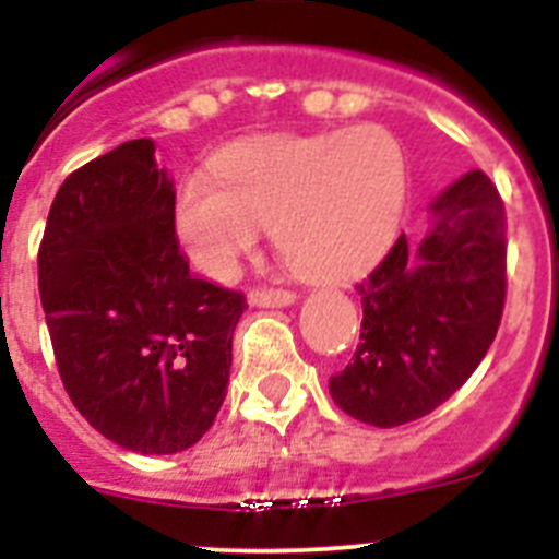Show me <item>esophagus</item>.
<instances>
[{
	"instance_id": "esophagus-1",
	"label": "esophagus",
	"mask_w": 559,
	"mask_h": 559,
	"mask_svg": "<svg viewBox=\"0 0 559 559\" xmlns=\"http://www.w3.org/2000/svg\"><path fill=\"white\" fill-rule=\"evenodd\" d=\"M296 302V294L288 288H251L249 290V305L254 308H285V305H294Z\"/></svg>"
}]
</instances>
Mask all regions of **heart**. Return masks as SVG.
Listing matches in <instances>:
<instances>
[{
	"label": "heart",
	"mask_w": 559,
	"mask_h": 559,
	"mask_svg": "<svg viewBox=\"0 0 559 559\" xmlns=\"http://www.w3.org/2000/svg\"><path fill=\"white\" fill-rule=\"evenodd\" d=\"M212 170L185 176L173 199V235L210 280H229L271 224L294 274L341 283L386 251L406 210V151L383 126L240 142Z\"/></svg>",
	"instance_id": "heart-1"
}]
</instances>
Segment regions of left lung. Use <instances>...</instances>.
I'll use <instances>...</instances> for the list:
<instances>
[{"instance_id": "1", "label": "left lung", "mask_w": 559, "mask_h": 559, "mask_svg": "<svg viewBox=\"0 0 559 559\" xmlns=\"http://www.w3.org/2000/svg\"><path fill=\"white\" fill-rule=\"evenodd\" d=\"M419 246L400 235L358 283L360 344L330 378L335 406L394 428L442 406L476 372L507 302V212L473 170L433 201Z\"/></svg>"}]
</instances>
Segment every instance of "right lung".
Here are the masks:
<instances>
[{"label": "right lung", "instance_id": "1", "mask_svg": "<svg viewBox=\"0 0 559 559\" xmlns=\"http://www.w3.org/2000/svg\"><path fill=\"white\" fill-rule=\"evenodd\" d=\"M151 140L86 162L58 190L38 290L69 400L106 439L179 453L218 417L246 296L190 274Z\"/></svg>", "mask_w": 559, "mask_h": 559}]
</instances>
